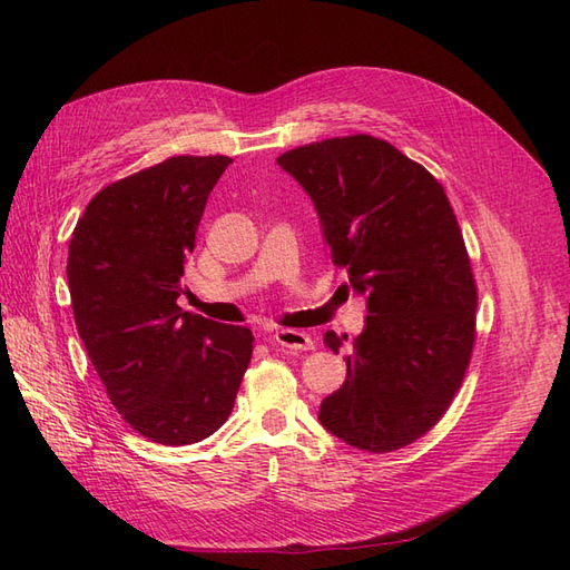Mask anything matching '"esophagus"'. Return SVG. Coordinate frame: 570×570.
Returning a JSON list of instances; mask_svg holds the SVG:
<instances>
[{
    "instance_id": "1",
    "label": "esophagus",
    "mask_w": 570,
    "mask_h": 570,
    "mask_svg": "<svg viewBox=\"0 0 570 570\" xmlns=\"http://www.w3.org/2000/svg\"><path fill=\"white\" fill-rule=\"evenodd\" d=\"M271 342H273V347H281V350H295V352L314 350L312 337L302 331H289V327H281V331H275L271 335Z\"/></svg>"
}]
</instances>
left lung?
I'll return each mask as SVG.
<instances>
[{
  "label": "left lung",
  "mask_w": 570,
  "mask_h": 570,
  "mask_svg": "<svg viewBox=\"0 0 570 570\" xmlns=\"http://www.w3.org/2000/svg\"><path fill=\"white\" fill-rule=\"evenodd\" d=\"M278 166L314 199L333 264L368 297L347 381L318 421L356 450H402L450 409L475 344L478 287L452 204L421 164L364 132L289 149ZM323 340L337 354L347 337Z\"/></svg>",
  "instance_id": "obj_1"
}]
</instances>
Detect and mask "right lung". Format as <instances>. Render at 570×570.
<instances>
[{
  "mask_svg": "<svg viewBox=\"0 0 570 570\" xmlns=\"http://www.w3.org/2000/svg\"><path fill=\"white\" fill-rule=\"evenodd\" d=\"M230 157H170L90 199L68 245L78 335L124 421L180 446L228 421L254 335L183 312L185 258Z\"/></svg>",
  "mask_w": 570,
  "mask_h": 570,
  "instance_id": "right-lung-1",
  "label": "right lung"
}]
</instances>
